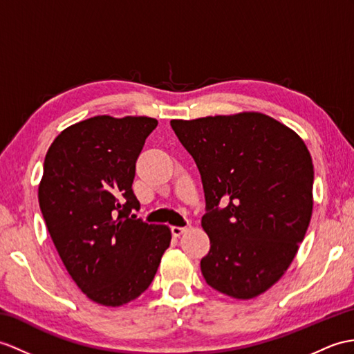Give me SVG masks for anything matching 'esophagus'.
I'll use <instances>...</instances> for the list:
<instances>
[{"mask_svg":"<svg viewBox=\"0 0 354 354\" xmlns=\"http://www.w3.org/2000/svg\"><path fill=\"white\" fill-rule=\"evenodd\" d=\"M188 231V227L185 226H171V234H174V236H180L183 234H185Z\"/></svg>","mask_w":354,"mask_h":354,"instance_id":"esophagus-1","label":"esophagus"}]
</instances>
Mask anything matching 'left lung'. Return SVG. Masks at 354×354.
<instances>
[{
	"instance_id": "obj_1",
	"label": "left lung",
	"mask_w": 354,
	"mask_h": 354,
	"mask_svg": "<svg viewBox=\"0 0 354 354\" xmlns=\"http://www.w3.org/2000/svg\"><path fill=\"white\" fill-rule=\"evenodd\" d=\"M170 125L202 179L205 281L232 299L258 297L285 274L308 231L314 164L305 142L257 111Z\"/></svg>"
}]
</instances>
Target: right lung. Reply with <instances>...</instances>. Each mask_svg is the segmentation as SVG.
<instances>
[{"label":"right lung","mask_w":354,"mask_h":354,"mask_svg":"<svg viewBox=\"0 0 354 354\" xmlns=\"http://www.w3.org/2000/svg\"><path fill=\"white\" fill-rule=\"evenodd\" d=\"M146 116H95L63 129L49 146L39 184L48 232L68 273L90 300L122 306L153 281L171 232L129 212L136 161L157 128Z\"/></svg>","instance_id":"obj_1"}]
</instances>
